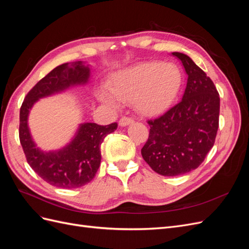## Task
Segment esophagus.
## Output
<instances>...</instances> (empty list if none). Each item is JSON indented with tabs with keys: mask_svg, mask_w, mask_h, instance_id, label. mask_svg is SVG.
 Masks as SVG:
<instances>
[{
	"mask_svg": "<svg viewBox=\"0 0 249 249\" xmlns=\"http://www.w3.org/2000/svg\"><path fill=\"white\" fill-rule=\"evenodd\" d=\"M134 122L132 117L129 116H123L122 118L119 119V125L120 126H125L127 124H131Z\"/></svg>",
	"mask_w": 249,
	"mask_h": 249,
	"instance_id": "1",
	"label": "esophagus"
}]
</instances>
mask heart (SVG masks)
Returning <instances> with one entry per match:
<instances>
[{"label":"heart","instance_id":"1","mask_svg":"<svg viewBox=\"0 0 249 249\" xmlns=\"http://www.w3.org/2000/svg\"><path fill=\"white\" fill-rule=\"evenodd\" d=\"M182 74L172 63L145 62L116 72L112 77L109 92L100 89L97 97L105 105L117 107L119 102H133L144 114L166 109L177 97Z\"/></svg>","mask_w":249,"mask_h":249}]
</instances>
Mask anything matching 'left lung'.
Masks as SVG:
<instances>
[{"instance_id": "8db88e82", "label": "left lung", "mask_w": 249, "mask_h": 249, "mask_svg": "<svg viewBox=\"0 0 249 249\" xmlns=\"http://www.w3.org/2000/svg\"><path fill=\"white\" fill-rule=\"evenodd\" d=\"M188 74L183 99L164 114L147 120L148 139L141 155L150 168L165 177L196 169L213 147L219 126V93L190 57L175 52Z\"/></svg>"}]
</instances>
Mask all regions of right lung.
<instances>
[{
	"label": "right lung",
	"mask_w": 249,
	"mask_h": 249,
	"mask_svg": "<svg viewBox=\"0 0 249 249\" xmlns=\"http://www.w3.org/2000/svg\"><path fill=\"white\" fill-rule=\"evenodd\" d=\"M90 69L83 61L64 63L55 67L30 90L19 111V141L31 168L52 186L72 189L91 180L101 164V144L117 124L108 125L87 123L80 125L69 145L57 152L43 153L37 148L28 126V115L35 102L73 85L86 84Z\"/></svg>",
	"instance_id": "add662e5"
}]
</instances>
